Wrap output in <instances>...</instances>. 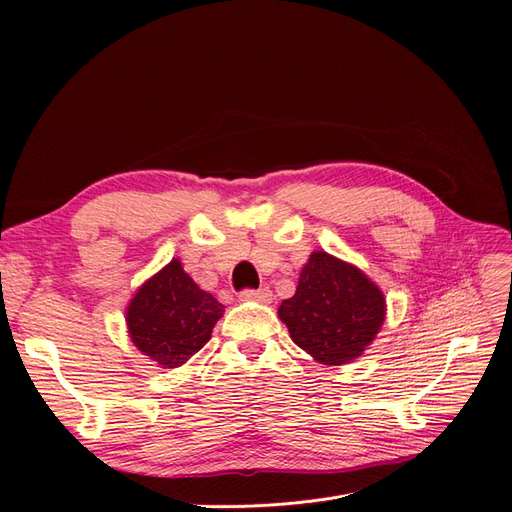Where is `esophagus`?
Listing matches in <instances>:
<instances>
[{"label":"esophagus","instance_id":"1","mask_svg":"<svg viewBox=\"0 0 512 512\" xmlns=\"http://www.w3.org/2000/svg\"><path fill=\"white\" fill-rule=\"evenodd\" d=\"M240 301H257V303H270L272 290L270 288H245L238 292Z\"/></svg>","mask_w":512,"mask_h":512}]
</instances>
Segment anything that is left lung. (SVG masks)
Here are the masks:
<instances>
[{
	"mask_svg": "<svg viewBox=\"0 0 512 512\" xmlns=\"http://www.w3.org/2000/svg\"><path fill=\"white\" fill-rule=\"evenodd\" d=\"M290 338L324 365L363 355L386 317V301L355 265L315 251L303 267L297 292L278 309Z\"/></svg>",
	"mask_w": 512,
	"mask_h": 512,
	"instance_id": "obj_1",
	"label": "left lung"
}]
</instances>
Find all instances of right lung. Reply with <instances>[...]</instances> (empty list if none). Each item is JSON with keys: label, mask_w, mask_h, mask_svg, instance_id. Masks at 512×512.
Returning <instances> with one entry per match:
<instances>
[{"label": "right lung", "mask_w": 512, "mask_h": 512, "mask_svg": "<svg viewBox=\"0 0 512 512\" xmlns=\"http://www.w3.org/2000/svg\"><path fill=\"white\" fill-rule=\"evenodd\" d=\"M224 313V305L201 290L178 259L145 282L126 311L128 334L149 359L180 367L199 353Z\"/></svg>", "instance_id": "right-lung-1"}]
</instances>
